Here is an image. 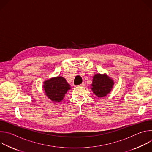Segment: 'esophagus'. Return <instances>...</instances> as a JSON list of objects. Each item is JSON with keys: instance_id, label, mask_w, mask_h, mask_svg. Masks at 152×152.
Listing matches in <instances>:
<instances>
[{"instance_id": "obj_1", "label": "esophagus", "mask_w": 152, "mask_h": 152, "mask_svg": "<svg viewBox=\"0 0 152 152\" xmlns=\"http://www.w3.org/2000/svg\"><path fill=\"white\" fill-rule=\"evenodd\" d=\"M79 86H85V82H82Z\"/></svg>"}]
</instances>
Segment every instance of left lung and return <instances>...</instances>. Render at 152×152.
Listing matches in <instances>:
<instances>
[{"instance_id": "left-lung-1", "label": "left lung", "mask_w": 152, "mask_h": 152, "mask_svg": "<svg viewBox=\"0 0 152 152\" xmlns=\"http://www.w3.org/2000/svg\"><path fill=\"white\" fill-rule=\"evenodd\" d=\"M113 85V80L106 75L97 74L93 77L91 90L97 97H103L111 91Z\"/></svg>"}]
</instances>
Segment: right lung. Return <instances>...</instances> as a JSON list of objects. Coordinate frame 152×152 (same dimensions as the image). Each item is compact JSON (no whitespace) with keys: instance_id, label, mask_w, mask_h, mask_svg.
Instances as JSON below:
<instances>
[{"instance_id":"add662e5","label":"right lung","mask_w":152,"mask_h":152,"mask_svg":"<svg viewBox=\"0 0 152 152\" xmlns=\"http://www.w3.org/2000/svg\"><path fill=\"white\" fill-rule=\"evenodd\" d=\"M43 85L48 97L53 102L61 101L70 89V85L61 76L52 78L45 82Z\"/></svg>"}]
</instances>
